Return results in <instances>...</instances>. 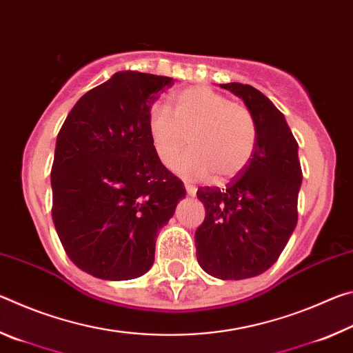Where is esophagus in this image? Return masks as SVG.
<instances>
[{
	"instance_id": "obj_1",
	"label": "esophagus",
	"mask_w": 353,
	"mask_h": 353,
	"mask_svg": "<svg viewBox=\"0 0 353 353\" xmlns=\"http://www.w3.org/2000/svg\"><path fill=\"white\" fill-rule=\"evenodd\" d=\"M185 190H187L188 196H194L196 194V187H194V185L188 183V182H185Z\"/></svg>"
}]
</instances>
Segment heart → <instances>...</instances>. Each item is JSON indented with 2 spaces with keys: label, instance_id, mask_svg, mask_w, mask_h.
<instances>
[{
  "label": "heart",
  "instance_id": "b5f03b06",
  "mask_svg": "<svg viewBox=\"0 0 353 353\" xmlns=\"http://www.w3.org/2000/svg\"><path fill=\"white\" fill-rule=\"evenodd\" d=\"M172 113L152 105L148 132L160 162L171 165L187 146L193 149L174 168L191 179L214 174L216 181L232 179L246 168L256 148V123L246 105L204 85L183 88L171 99Z\"/></svg>",
  "mask_w": 353,
  "mask_h": 353
}]
</instances>
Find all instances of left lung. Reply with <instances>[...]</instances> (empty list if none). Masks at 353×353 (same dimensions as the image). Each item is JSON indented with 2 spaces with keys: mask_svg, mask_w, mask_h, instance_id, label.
Returning a JSON list of instances; mask_svg holds the SVG:
<instances>
[{
  "mask_svg": "<svg viewBox=\"0 0 353 353\" xmlns=\"http://www.w3.org/2000/svg\"><path fill=\"white\" fill-rule=\"evenodd\" d=\"M240 97L256 123L255 152L224 188L201 187L205 218L196 230L202 270L223 280L255 277L277 261L297 224L302 168L283 113L248 83H221Z\"/></svg>",
  "mask_w": 353,
  "mask_h": 353,
  "instance_id": "obj_1",
  "label": "left lung"
}]
</instances>
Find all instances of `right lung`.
Returning a JSON list of instances; mask_svg holds the SVG:
<instances>
[{
  "label": "right lung",
  "mask_w": 353,
  "mask_h": 353,
  "mask_svg": "<svg viewBox=\"0 0 353 353\" xmlns=\"http://www.w3.org/2000/svg\"><path fill=\"white\" fill-rule=\"evenodd\" d=\"M172 79L119 71L77 101L59 130L52 221L70 260L104 280L151 270L155 238L185 198L148 132V113Z\"/></svg>",
  "instance_id": "right-lung-1"
}]
</instances>
